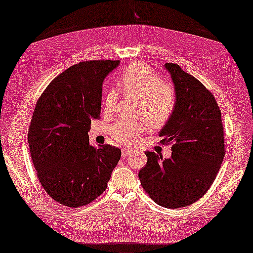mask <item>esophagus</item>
I'll return each instance as SVG.
<instances>
[{
	"label": "esophagus",
	"mask_w": 253,
	"mask_h": 253,
	"mask_svg": "<svg viewBox=\"0 0 253 253\" xmlns=\"http://www.w3.org/2000/svg\"><path fill=\"white\" fill-rule=\"evenodd\" d=\"M131 152H133V150H131V149L123 148V150H122V156H123V158H126V156H128Z\"/></svg>",
	"instance_id": "1"
}]
</instances>
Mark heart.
<instances>
[{
  "instance_id": "obj_1",
  "label": "heart",
  "mask_w": 253,
  "mask_h": 253,
  "mask_svg": "<svg viewBox=\"0 0 253 253\" xmlns=\"http://www.w3.org/2000/svg\"><path fill=\"white\" fill-rule=\"evenodd\" d=\"M118 83L127 94L139 97L137 115L146 118L152 127L166 125L171 118L176 107V93L174 88L154 73L145 64H131L118 76ZM119 93L115 88L103 94V111L111 116L116 112ZM145 120L129 122L119 119L110 128L112 138L124 145H134L143 131L148 126Z\"/></svg>"
}]
</instances>
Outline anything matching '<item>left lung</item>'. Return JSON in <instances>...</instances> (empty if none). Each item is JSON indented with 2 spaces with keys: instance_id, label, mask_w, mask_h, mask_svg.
I'll list each match as a JSON object with an SVG mask.
<instances>
[{
  "instance_id": "1",
  "label": "left lung",
  "mask_w": 253,
  "mask_h": 253,
  "mask_svg": "<svg viewBox=\"0 0 253 253\" xmlns=\"http://www.w3.org/2000/svg\"><path fill=\"white\" fill-rule=\"evenodd\" d=\"M176 93L175 110L159 136L173 142L170 159L146 151L141 185L158 205L176 209L206 194L224 158L221 113L213 94L176 64L168 63Z\"/></svg>"
}]
</instances>
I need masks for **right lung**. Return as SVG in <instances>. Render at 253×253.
<instances>
[{"label":"right lung","instance_id":"obj_1","mask_svg":"<svg viewBox=\"0 0 253 253\" xmlns=\"http://www.w3.org/2000/svg\"><path fill=\"white\" fill-rule=\"evenodd\" d=\"M119 61H88L68 68L46 87L36 105L28 142L44 190L65 206L92 202L107 188L122 150L89 144L99 118L104 79Z\"/></svg>","mask_w":253,"mask_h":253}]
</instances>
